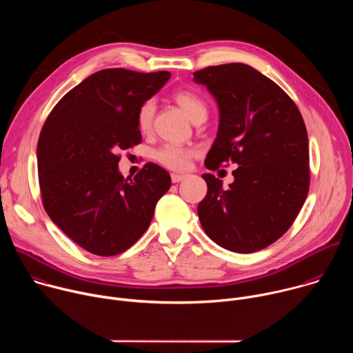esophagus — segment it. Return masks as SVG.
Listing matches in <instances>:
<instances>
[{
  "label": "esophagus",
  "instance_id": "esophagus-1",
  "mask_svg": "<svg viewBox=\"0 0 353 353\" xmlns=\"http://www.w3.org/2000/svg\"><path fill=\"white\" fill-rule=\"evenodd\" d=\"M185 177H187V174L173 173V174H172V181H173V183H180V181H183Z\"/></svg>",
  "mask_w": 353,
  "mask_h": 353
}]
</instances>
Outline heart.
<instances>
[{"label":"heart","instance_id":"b5f03b06","mask_svg":"<svg viewBox=\"0 0 353 353\" xmlns=\"http://www.w3.org/2000/svg\"><path fill=\"white\" fill-rule=\"evenodd\" d=\"M173 99L183 108V110L188 114V117L195 121L199 117H207L208 109L203 100L192 90H177L173 94ZM155 102L152 99L145 100L139 106L137 113V124L142 132H148L152 128L154 117H155ZM196 155V149L191 146H181L174 143H166L161 146L155 152V159L168 169L172 170H184L188 168L190 161Z\"/></svg>","mask_w":353,"mask_h":353}]
</instances>
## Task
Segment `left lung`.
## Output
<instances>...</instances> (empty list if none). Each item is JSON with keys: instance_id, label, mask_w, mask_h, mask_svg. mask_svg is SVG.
Here are the masks:
<instances>
[{"instance_id": "obj_1", "label": "left lung", "mask_w": 353, "mask_h": 353, "mask_svg": "<svg viewBox=\"0 0 353 353\" xmlns=\"http://www.w3.org/2000/svg\"><path fill=\"white\" fill-rule=\"evenodd\" d=\"M219 108V128L205 159L218 170L236 163L229 187L203 174L208 191L198 218L211 240L234 253L276 241L303 207L309 185L307 130L293 100L274 81L241 63L194 72Z\"/></svg>"}]
</instances>
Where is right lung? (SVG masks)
Returning <instances> with one entry per match:
<instances>
[{
	"label": "right lung",
	"instance_id": "1",
	"mask_svg": "<svg viewBox=\"0 0 353 353\" xmlns=\"http://www.w3.org/2000/svg\"><path fill=\"white\" fill-rule=\"evenodd\" d=\"M170 72L97 71L63 96L37 142L43 207L72 241L96 256H117L149 228L170 174L146 163L134 179L120 155L142 141L137 113Z\"/></svg>",
	"mask_w": 353,
	"mask_h": 353
}]
</instances>
